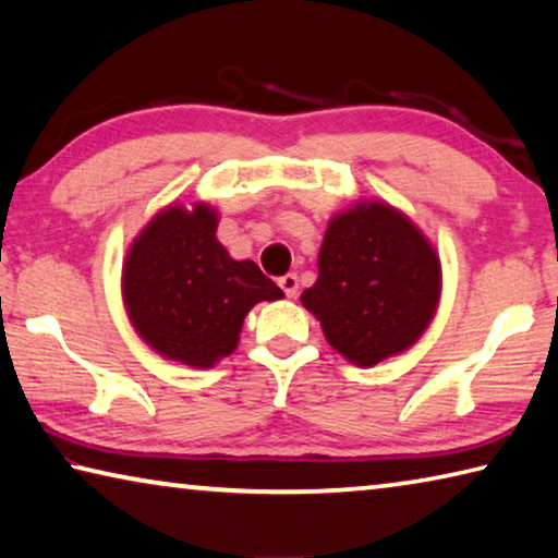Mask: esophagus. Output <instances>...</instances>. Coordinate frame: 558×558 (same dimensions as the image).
I'll return each mask as SVG.
<instances>
[{
	"label": "esophagus",
	"mask_w": 558,
	"mask_h": 558,
	"mask_svg": "<svg viewBox=\"0 0 558 558\" xmlns=\"http://www.w3.org/2000/svg\"><path fill=\"white\" fill-rule=\"evenodd\" d=\"M278 286L282 288V292H286L288 298H295L298 295V288H300V280H298L295 272H288V276H282L278 280Z\"/></svg>",
	"instance_id": "obj_1"
}]
</instances>
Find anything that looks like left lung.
<instances>
[{
    "instance_id": "1",
    "label": "left lung",
    "mask_w": 558,
    "mask_h": 558,
    "mask_svg": "<svg viewBox=\"0 0 558 558\" xmlns=\"http://www.w3.org/2000/svg\"><path fill=\"white\" fill-rule=\"evenodd\" d=\"M317 268L302 305L319 319L327 342L359 366L409 349L436 313L440 260L389 204L335 216Z\"/></svg>"
}]
</instances>
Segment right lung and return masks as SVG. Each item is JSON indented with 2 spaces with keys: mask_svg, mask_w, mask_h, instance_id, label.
<instances>
[{
  "mask_svg": "<svg viewBox=\"0 0 558 558\" xmlns=\"http://www.w3.org/2000/svg\"><path fill=\"white\" fill-rule=\"evenodd\" d=\"M128 315L167 359L211 366L229 356L243 317L282 290L253 260H233L216 241L209 206H169L137 235L122 270Z\"/></svg>",
  "mask_w": 558,
  "mask_h": 558,
  "instance_id": "add662e5",
  "label": "right lung"
}]
</instances>
